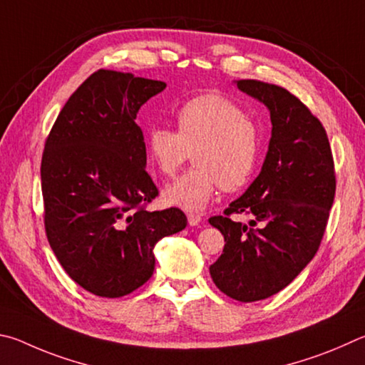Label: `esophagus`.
Wrapping results in <instances>:
<instances>
[{"label":"esophagus","mask_w":365,"mask_h":365,"mask_svg":"<svg viewBox=\"0 0 365 365\" xmlns=\"http://www.w3.org/2000/svg\"><path fill=\"white\" fill-rule=\"evenodd\" d=\"M187 221H189V225H190V226H199V225H200V221H202V218H200L199 215L189 213V215H187Z\"/></svg>","instance_id":"34e87169"}]
</instances>
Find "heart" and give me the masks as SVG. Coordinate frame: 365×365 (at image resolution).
<instances>
[{
    "instance_id": "1",
    "label": "heart",
    "mask_w": 365,
    "mask_h": 365,
    "mask_svg": "<svg viewBox=\"0 0 365 365\" xmlns=\"http://www.w3.org/2000/svg\"><path fill=\"white\" fill-rule=\"evenodd\" d=\"M176 131L153 126L145 134L150 163L173 176L194 150L195 168L165 187L163 199L186 212H202L216 190L244 187L257 170L261 138L257 121L226 96L202 94L175 113Z\"/></svg>"
}]
</instances>
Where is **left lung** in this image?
Returning a JSON list of instances; mask_svg holds the SVG:
<instances>
[{
    "instance_id": "obj_1",
    "label": "left lung",
    "mask_w": 365,
    "mask_h": 365,
    "mask_svg": "<svg viewBox=\"0 0 365 365\" xmlns=\"http://www.w3.org/2000/svg\"><path fill=\"white\" fill-rule=\"evenodd\" d=\"M237 88L271 113L263 168L245 194L208 222L225 235V250L210 266L215 285L242 303L285 289L314 258L335 197V166L317 117L285 88L237 80ZM232 214H250L248 225Z\"/></svg>"
}]
</instances>
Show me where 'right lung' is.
Here are the masks:
<instances>
[{"label":"right lung","instance_id":"1","mask_svg":"<svg viewBox=\"0 0 365 365\" xmlns=\"http://www.w3.org/2000/svg\"><path fill=\"white\" fill-rule=\"evenodd\" d=\"M166 83L101 68L70 96L41 158L44 229L83 289L120 298L155 267L153 247L187 226L179 208L145 210L158 195L136 115Z\"/></svg>","mask_w":365,"mask_h":365}]
</instances>
